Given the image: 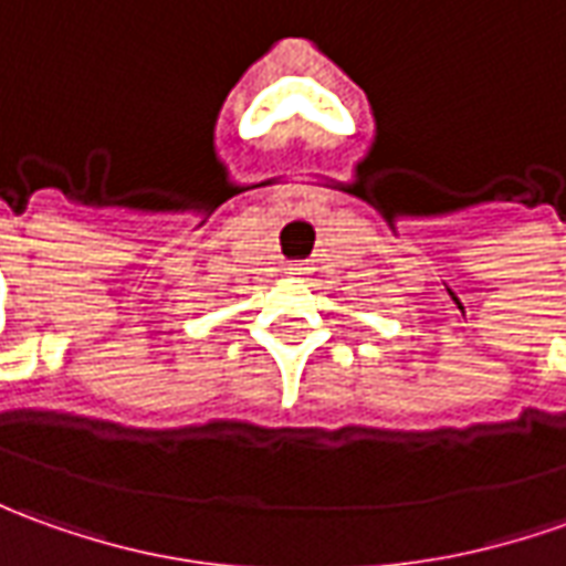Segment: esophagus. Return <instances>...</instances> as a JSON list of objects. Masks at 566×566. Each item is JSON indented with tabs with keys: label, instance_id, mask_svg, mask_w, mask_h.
I'll list each match as a JSON object with an SVG mask.
<instances>
[{
	"label": "esophagus",
	"instance_id": "34e87169",
	"mask_svg": "<svg viewBox=\"0 0 566 566\" xmlns=\"http://www.w3.org/2000/svg\"><path fill=\"white\" fill-rule=\"evenodd\" d=\"M287 272H291L294 279H303V275H310V272H313V266H310V263H291Z\"/></svg>",
	"mask_w": 566,
	"mask_h": 566
}]
</instances>
